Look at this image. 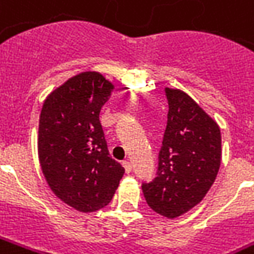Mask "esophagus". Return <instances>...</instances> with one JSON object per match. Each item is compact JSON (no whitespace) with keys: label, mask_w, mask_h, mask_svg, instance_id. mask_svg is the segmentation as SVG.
Returning <instances> with one entry per match:
<instances>
[{"label":"esophagus","mask_w":254,"mask_h":254,"mask_svg":"<svg viewBox=\"0 0 254 254\" xmlns=\"http://www.w3.org/2000/svg\"><path fill=\"white\" fill-rule=\"evenodd\" d=\"M122 165H124V168H125V172H127V173H130V172H132V164H130L129 161H124Z\"/></svg>","instance_id":"1"}]
</instances>
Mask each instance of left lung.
Masks as SVG:
<instances>
[{"label":"left lung","instance_id":"obj_1","mask_svg":"<svg viewBox=\"0 0 254 254\" xmlns=\"http://www.w3.org/2000/svg\"><path fill=\"white\" fill-rule=\"evenodd\" d=\"M169 111L157 176L143 183L147 205L175 219L198 205L216 180L221 161L220 127L179 89H165Z\"/></svg>","mask_w":254,"mask_h":254}]
</instances>
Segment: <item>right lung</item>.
<instances>
[{
	"label": "right lung",
	"mask_w": 254,
	"mask_h": 254,
	"mask_svg": "<svg viewBox=\"0 0 254 254\" xmlns=\"http://www.w3.org/2000/svg\"><path fill=\"white\" fill-rule=\"evenodd\" d=\"M113 89L102 74L81 72L53 90L41 110L42 173L58 198L85 213L107 206L125 173L110 157L99 120Z\"/></svg>",
	"instance_id": "right-lung-1"
}]
</instances>
